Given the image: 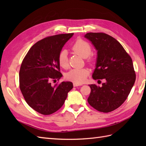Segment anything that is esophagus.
Listing matches in <instances>:
<instances>
[{
  "instance_id": "34e87169",
  "label": "esophagus",
  "mask_w": 146,
  "mask_h": 146,
  "mask_svg": "<svg viewBox=\"0 0 146 146\" xmlns=\"http://www.w3.org/2000/svg\"><path fill=\"white\" fill-rule=\"evenodd\" d=\"M81 85H82V84H80V83H73V86H78Z\"/></svg>"
}]
</instances>
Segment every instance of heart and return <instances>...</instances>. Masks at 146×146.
I'll return each instance as SVG.
<instances>
[{
  "label": "heart",
  "mask_w": 146,
  "mask_h": 146,
  "mask_svg": "<svg viewBox=\"0 0 146 146\" xmlns=\"http://www.w3.org/2000/svg\"><path fill=\"white\" fill-rule=\"evenodd\" d=\"M73 51L76 54L80 56L83 58H86L90 56L92 49L90 44L85 40L79 39L74 43L72 47ZM58 63L60 66L63 68H67L69 66L68 62V52L65 49L60 51L58 58ZM88 61L92 63V58L88 59ZM90 71L87 68H82V69H72L68 71L65 75V78L70 81L77 83H82L84 82L87 76L89 75Z\"/></svg>",
  "instance_id": "heart-1"
}]
</instances>
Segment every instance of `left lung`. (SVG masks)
<instances>
[{
  "mask_svg": "<svg viewBox=\"0 0 146 146\" xmlns=\"http://www.w3.org/2000/svg\"><path fill=\"white\" fill-rule=\"evenodd\" d=\"M85 38L97 50L93 78L105 81L102 86L89 85L88 102L99 111L110 112L125 101L134 84L136 76L132 58L117 40L107 34L88 33Z\"/></svg>",
  "mask_w": 146,
  "mask_h": 146,
  "instance_id": "8db88e82",
  "label": "left lung"
}]
</instances>
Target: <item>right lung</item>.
Listing matches in <instances>:
<instances>
[{"instance_id":"obj_1","label":"right lung","mask_w":146,"mask_h":146,"mask_svg":"<svg viewBox=\"0 0 146 146\" xmlns=\"http://www.w3.org/2000/svg\"><path fill=\"white\" fill-rule=\"evenodd\" d=\"M73 33L61 34L42 39L35 43L22 62L19 71V87L27 104L42 115L54 113L63 106L73 83L60 79L58 55Z\"/></svg>"}]
</instances>
